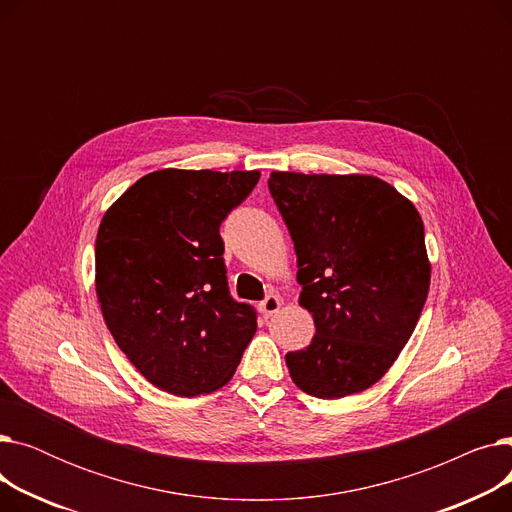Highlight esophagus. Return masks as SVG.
Returning <instances> with one entry per match:
<instances>
[{
	"mask_svg": "<svg viewBox=\"0 0 512 512\" xmlns=\"http://www.w3.org/2000/svg\"><path fill=\"white\" fill-rule=\"evenodd\" d=\"M261 311H263V315L265 317H272L274 313H278L280 311V307H282V299L278 297V294H270V297H267L265 301H261Z\"/></svg>",
	"mask_w": 512,
	"mask_h": 512,
	"instance_id": "esophagus-1",
	"label": "esophagus"
}]
</instances>
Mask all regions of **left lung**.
Listing matches in <instances>:
<instances>
[{"label":"left lung","mask_w":512,"mask_h":512,"mask_svg":"<svg viewBox=\"0 0 512 512\" xmlns=\"http://www.w3.org/2000/svg\"><path fill=\"white\" fill-rule=\"evenodd\" d=\"M270 193L297 253L299 305L315 321L288 353L292 382L344 398L380 382L423 311L432 263L417 207L369 174L272 172Z\"/></svg>","instance_id":"obj_1"}]
</instances>
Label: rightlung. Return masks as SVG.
<instances>
[{
	"label": "right lung",
	"instance_id": "1",
	"mask_svg": "<svg viewBox=\"0 0 512 512\" xmlns=\"http://www.w3.org/2000/svg\"><path fill=\"white\" fill-rule=\"evenodd\" d=\"M259 172L166 168L139 178L103 213L95 292L120 351L176 396L226 386L257 330L228 292L220 224Z\"/></svg>",
	"mask_w": 512,
	"mask_h": 512
}]
</instances>
